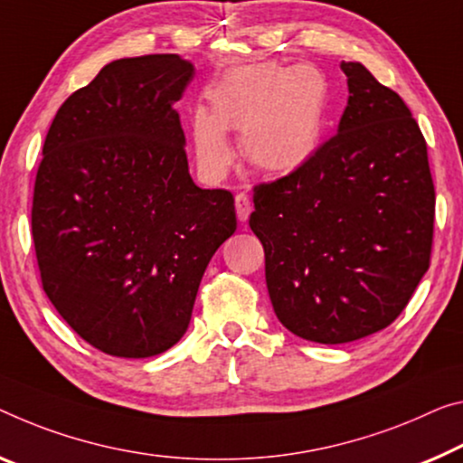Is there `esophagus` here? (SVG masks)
I'll list each match as a JSON object with an SVG mask.
<instances>
[{"label":"esophagus","mask_w":463,"mask_h":463,"mask_svg":"<svg viewBox=\"0 0 463 463\" xmlns=\"http://www.w3.org/2000/svg\"><path fill=\"white\" fill-rule=\"evenodd\" d=\"M236 213H238V219L241 223L248 222V217H250V213H252V203H250V198H248V194H244V192H240V194L236 196Z\"/></svg>","instance_id":"34e87169"}]
</instances>
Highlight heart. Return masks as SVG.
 I'll list each match as a JSON object with an SVG mask.
<instances>
[{
	"mask_svg": "<svg viewBox=\"0 0 463 463\" xmlns=\"http://www.w3.org/2000/svg\"><path fill=\"white\" fill-rule=\"evenodd\" d=\"M211 113L192 116L196 157L211 174L232 163L223 130L241 134V151L265 174H291L318 148L329 84L312 66L259 63L227 72L209 92Z\"/></svg>",
	"mask_w": 463,
	"mask_h": 463,
	"instance_id": "obj_1",
	"label": "heart"
}]
</instances>
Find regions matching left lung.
I'll return each instance as SVG.
<instances>
[{
	"mask_svg": "<svg viewBox=\"0 0 463 463\" xmlns=\"http://www.w3.org/2000/svg\"><path fill=\"white\" fill-rule=\"evenodd\" d=\"M347 108L300 169L254 186L250 227L265 248L277 318L317 344L385 329L429 271L435 225L426 140L403 99L341 61Z\"/></svg>",
	"mask_w": 463,
	"mask_h": 463,
	"instance_id": "1",
	"label": "left lung"
}]
</instances>
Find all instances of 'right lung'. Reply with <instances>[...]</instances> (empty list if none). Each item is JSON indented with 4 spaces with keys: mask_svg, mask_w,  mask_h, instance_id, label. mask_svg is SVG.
<instances>
[{
    "mask_svg": "<svg viewBox=\"0 0 463 463\" xmlns=\"http://www.w3.org/2000/svg\"><path fill=\"white\" fill-rule=\"evenodd\" d=\"M192 76L175 53L111 61L63 101L43 145L31 217L43 289L118 358L182 339L204 269L238 225L232 192L188 172L174 103Z\"/></svg>",
    "mask_w": 463,
    "mask_h": 463,
    "instance_id": "1",
    "label": "right lung"
}]
</instances>
